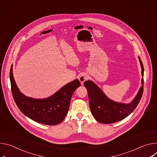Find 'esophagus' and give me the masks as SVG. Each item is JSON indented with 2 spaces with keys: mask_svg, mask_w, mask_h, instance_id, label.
Segmentation results:
<instances>
[{
  "mask_svg": "<svg viewBox=\"0 0 157 157\" xmlns=\"http://www.w3.org/2000/svg\"><path fill=\"white\" fill-rule=\"evenodd\" d=\"M88 78V76L86 73H81L79 76V81L81 82V84H83L84 82L87 80V79Z\"/></svg>",
  "mask_w": 157,
  "mask_h": 157,
  "instance_id": "1",
  "label": "esophagus"
}]
</instances>
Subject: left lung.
<instances>
[{"instance_id":"8db88e82","label":"left lung","mask_w":157,"mask_h":157,"mask_svg":"<svg viewBox=\"0 0 157 157\" xmlns=\"http://www.w3.org/2000/svg\"><path fill=\"white\" fill-rule=\"evenodd\" d=\"M142 69V86L133 100L129 103L114 101L109 98L102 89L93 81H86L84 85L87 90L89 107L95 119L102 124H112L120 121L131 114L139 104L144 90V66L138 56Z\"/></svg>"}]
</instances>
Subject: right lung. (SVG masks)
<instances>
[{"mask_svg": "<svg viewBox=\"0 0 157 157\" xmlns=\"http://www.w3.org/2000/svg\"><path fill=\"white\" fill-rule=\"evenodd\" d=\"M10 80L13 98L21 113L36 122L50 125H57L64 120L68 112L72 95L81 85L76 79L48 98L35 99L20 92L13 78V65L10 68Z\"/></svg>", "mask_w": 157, "mask_h": 157, "instance_id": "add662e5", "label": "right lung"}]
</instances>
